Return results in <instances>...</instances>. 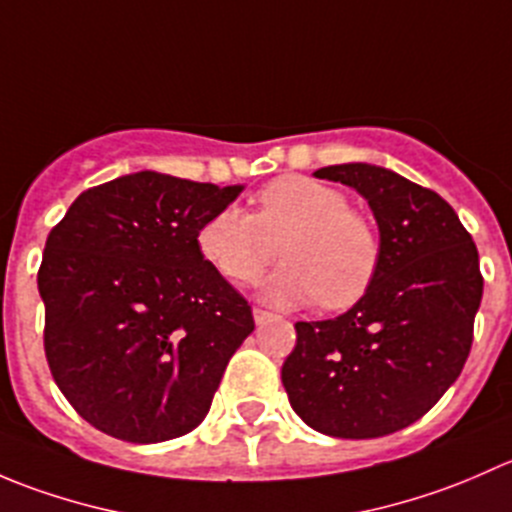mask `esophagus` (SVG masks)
Here are the masks:
<instances>
[{"mask_svg":"<svg viewBox=\"0 0 512 512\" xmlns=\"http://www.w3.org/2000/svg\"><path fill=\"white\" fill-rule=\"evenodd\" d=\"M252 317H255V322H257V324H265V322H270V319L275 317V314H272L270 309L255 307V309H252Z\"/></svg>","mask_w":512,"mask_h":512,"instance_id":"34e87169","label":"esophagus"}]
</instances>
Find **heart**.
Returning a JSON list of instances; mask_svg holds the SVG:
<instances>
[{
    "instance_id": "obj_1",
    "label": "heart",
    "mask_w": 512,
    "mask_h": 512,
    "mask_svg": "<svg viewBox=\"0 0 512 512\" xmlns=\"http://www.w3.org/2000/svg\"><path fill=\"white\" fill-rule=\"evenodd\" d=\"M267 297L280 304L317 302L322 309H347L369 292L381 262L374 223L349 208L334 185L307 175H282L262 185L255 210L223 208L198 232L205 260L235 285H255L275 262Z\"/></svg>"
}]
</instances>
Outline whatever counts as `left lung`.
<instances>
[{"mask_svg":"<svg viewBox=\"0 0 512 512\" xmlns=\"http://www.w3.org/2000/svg\"><path fill=\"white\" fill-rule=\"evenodd\" d=\"M314 175L369 200L381 262L349 312L294 324L282 384L314 431L379 438L418 421L461 374L483 297L478 250L456 210L404 175L369 163Z\"/></svg>","mask_w":512,"mask_h":512,"instance_id":"1","label":"left lung"}]
</instances>
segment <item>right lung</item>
<instances>
[{"instance_id": "add662e5", "label": "right lung", "mask_w": 512, "mask_h": 512, "mask_svg": "<svg viewBox=\"0 0 512 512\" xmlns=\"http://www.w3.org/2000/svg\"><path fill=\"white\" fill-rule=\"evenodd\" d=\"M240 190L141 170L84 190L51 227L36 275L44 354L98 431L158 443L210 411L255 319L198 232Z\"/></svg>"}]
</instances>
